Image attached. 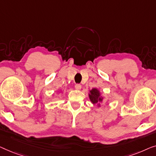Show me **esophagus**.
<instances>
[{
    "label": "esophagus",
    "instance_id": "esophagus-1",
    "mask_svg": "<svg viewBox=\"0 0 156 156\" xmlns=\"http://www.w3.org/2000/svg\"><path fill=\"white\" fill-rule=\"evenodd\" d=\"M81 87H82V86H81L80 84H76L75 85V88L76 90H80Z\"/></svg>",
    "mask_w": 156,
    "mask_h": 156
}]
</instances>
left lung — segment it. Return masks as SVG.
Masks as SVG:
<instances>
[{
	"label": "left lung",
	"mask_w": 156,
	"mask_h": 156,
	"mask_svg": "<svg viewBox=\"0 0 156 156\" xmlns=\"http://www.w3.org/2000/svg\"><path fill=\"white\" fill-rule=\"evenodd\" d=\"M90 99L93 104H96L99 101H102V99L100 98V92L97 89L94 88L90 90V94H89Z\"/></svg>",
	"instance_id": "1"
}]
</instances>
